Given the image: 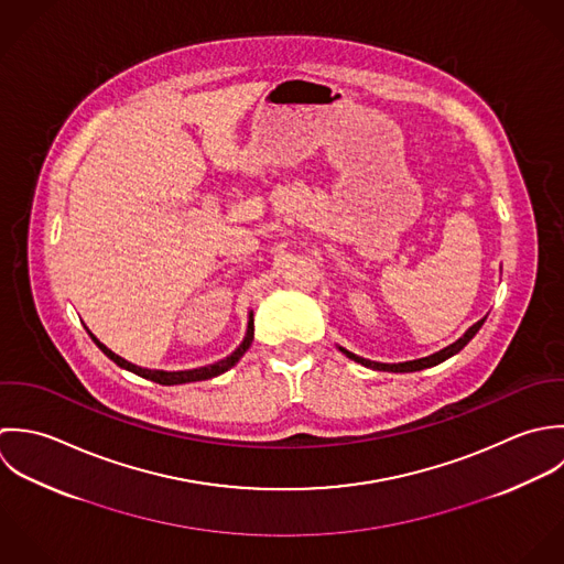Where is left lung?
Returning a JSON list of instances; mask_svg holds the SVG:
<instances>
[{"instance_id": "8db88e82", "label": "left lung", "mask_w": 564, "mask_h": 564, "mask_svg": "<svg viewBox=\"0 0 564 564\" xmlns=\"http://www.w3.org/2000/svg\"><path fill=\"white\" fill-rule=\"evenodd\" d=\"M484 321L486 318H481V321H477L462 338L457 339V341H453L451 346L447 348H443V350H438V352H434V355H430V357H423V359H414V361H405V364H379V361H370V359H364V357H357V355H352V352H348L346 348H339L346 357H350V359H355L357 364H361V366H368V368H375V370H390V372H414V370H423V368H432V366H436V364H441V361H445V359H449L451 355H455V352H459L473 336L481 329V325H484Z\"/></svg>"}]
</instances>
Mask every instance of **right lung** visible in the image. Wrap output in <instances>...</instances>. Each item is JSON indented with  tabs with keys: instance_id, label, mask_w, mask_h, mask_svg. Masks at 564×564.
<instances>
[{
	"instance_id": "1",
	"label": "right lung",
	"mask_w": 564,
	"mask_h": 564,
	"mask_svg": "<svg viewBox=\"0 0 564 564\" xmlns=\"http://www.w3.org/2000/svg\"><path fill=\"white\" fill-rule=\"evenodd\" d=\"M252 312H250V321H248V332H246V338L243 341L237 346V350L232 352V355H228L226 359L223 361H218V364H212V366H205V368H194V370H181V372H165V370H148V368H141V366H134V364H130V361H126V359H121L119 355H115L113 350H109L100 339L96 338L94 334H91V338L94 341L102 348V352L107 355V357H111L117 366H121V368H126V370H130V372H134V375H139V377H143V379H150V381H154V383H161V386H178V383H189V381H203V379H212V377H218V375H223L226 372L228 368H232L237 361H239V357L250 348V344H252Z\"/></svg>"
}]
</instances>
